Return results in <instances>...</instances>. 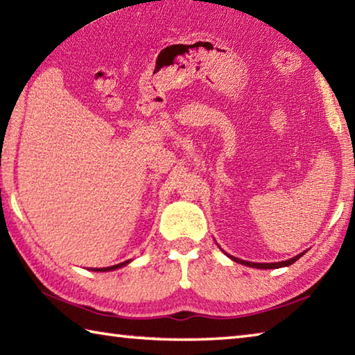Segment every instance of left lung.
Wrapping results in <instances>:
<instances>
[{"mask_svg":"<svg viewBox=\"0 0 355 355\" xmlns=\"http://www.w3.org/2000/svg\"><path fill=\"white\" fill-rule=\"evenodd\" d=\"M305 254V252H304ZM304 254H299V255H296L294 258H290V260H286V261H279V263H252V261H245V260H239V258H236V257H232V255H228L232 258L233 261H236V263H241V264H245V266H249V268H260V269H277V268H284V266H290V264H293L294 261H297L300 257H302Z\"/></svg>","mask_w":355,"mask_h":355,"instance_id":"1","label":"left lung"}]
</instances>
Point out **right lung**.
<instances>
[{"mask_svg":"<svg viewBox=\"0 0 355 355\" xmlns=\"http://www.w3.org/2000/svg\"><path fill=\"white\" fill-rule=\"evenodd\" d=\"M130 261H123V263H119V264H114V266H107V268H95L92 271H100V272H105V271H114V269H119V268H123L125 264H128Z\"/></svg>","mask_w":355,"mask_h":355,"instance_id":"obj_1","label":"right lung"}]
</instances>
